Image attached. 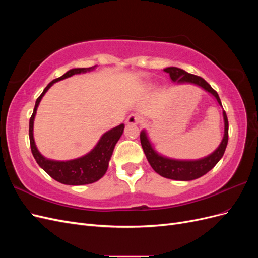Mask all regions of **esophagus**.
<instances>
[{
	"label": "esophagus",
	"mask_w": 258,
	"mask_h": 258,
	"mask_svg": "<svg viewBox=\"0 0 258 258\" xmlns=\"http://www.w3.org/2000/svg\"><path fill=\"white\" fill-rule=\"evenodd\" d=\"M140 122H141V118H140V116L136 114H131L127 118V123L129 124H138Z\"/></svg>",
	"instance_id": "esophagus-1"
}]
</instances>
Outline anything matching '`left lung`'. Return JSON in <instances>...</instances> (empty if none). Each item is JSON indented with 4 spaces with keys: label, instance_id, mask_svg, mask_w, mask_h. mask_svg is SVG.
Wrapping results in <instances>:
<instances>
[{
    "label": "left lung",
    "instance_id": "left-lung-1",
    "mask_svg": "<svg viewBox=\"0 0 258 258\" xmlns=\"http://www.w3.org/2000/svg\"><path fill=\"white\" fill-rule=\"evenodd\" d=\"M163 71L166 73H169L170 79L173 82L191 83V84L200 86V87H202L205 90L212 93V95L216 98L217 102L220 103V105H222L221 99L218 97L217 92L211 87V86L204 79H202V77L187 73L186 71H184V70L175 68V67L167 68L163 70ZM223 116H224V122H225V132H224V138L222 140V143L217 147V150L214 153L209 155L208 157L199 159V160L184 161V160H174V159L162 157V156L158 155L153 150L150 141H148L145 131H142L141 134H140L141 145L145 153L146 158L148 162H150L152 168L155 170V172H157L159 175L163 177L177 179V181H191V179L198 178L208 173L209 171L212 168H214L216 163L223 157L226 146H227V143H228V119L225 111L223 112Z\"/></svg>",
    "mask_w": 258,
    "mask_h": 258
}]
</instances>
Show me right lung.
Returning <instances> with one entry per match:
<instances>
[{
	"instance_id": "right-lung-1",
	"label": "right lung",
	"mask_w": 258,
	"mask_h": 258,
	"mask_svg": "<svg viewBox=\"0 0 258 258\" xmlns=\"http://www.w3.org/2000/svg\"><path fill=\"white\" fill-rule=\"evenodd\" d=\"M91 69L93 68L72 69L70 70V71H68L66 74L50 82L47 86H46V88L42 92V95L36 99L33 114L30 118L29 137H30L31 152L33 154V157L38 163V166H40L46 173L62 184L86 185V184L95 183L98 181V179L102 177L107 170L108 161L111 159L114 147L123 132V128H124L123 123L113 128L110 131L105 132V134L101 137L100 141L98 142L96 147L93 148L90 153L83 156L81 158L73 159V160H68V161L50 160V159L45 158L36 148L34 139H33V121L36 114V108L38 104H40L43 96L45 95V92L51 87V85L53 83L64 80L67 77H70L74 74H80V73L90 71Z\"/></svg>"
}]
</instances>
